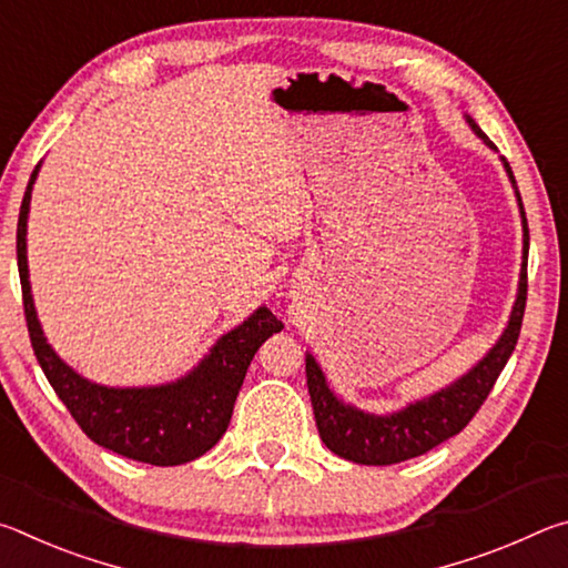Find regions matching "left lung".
<instances>
[{"instance_id":"left-lung-1","label":"left lung","mask_w":568,"mask_h":568,"mask_svg":"<svg viewBox=\"0 0 568 568\" xmlns=\"http://www.w3.org/2000/svg\"><path fill=\"white\" fill-rule=\"evenodd\" d=\"M468 128L474 130L476 138L494 152L496 145L480 132L478 124L470 114H464ZM511 187L516 192L518 215H521L524 230V250H521V273H518V291L516 301L508 315V323L498 341L488 348L474 368H468L464 376L448 383L446 388H438L430 396L406 403V406L390 413H368L353 403H345L338 393L331 388L328 378L315 361L313 353H305V378L307 393H311L315 426L323 444L328 446L335 456L353 464L363 466H390L400 460L423 456L426 450L444 444L450 436L460 434L466 423L476 416L480 403L491 393L496 378L501 376L504 365L511 358L516 348L518 333H521L524 307H526V263H528V223L524 213L521 195H518L516 178L506 158H501Z\"/></svg>"}]
</instances>
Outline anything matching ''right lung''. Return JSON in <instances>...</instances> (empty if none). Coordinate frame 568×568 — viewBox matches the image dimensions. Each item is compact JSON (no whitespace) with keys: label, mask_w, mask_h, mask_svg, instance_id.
<instances>
[{"label":"right lung","mask_w":568,"mask_h":568,"mask_svg":"<svg viewBox=\"0 0 568 568\" xmlns=\"http://www.w3.org/2000/svg\"><path fill=\"white\" fill-rule=\"evenodd\" d=\"M40 168L42 162L27 182L19 207L17 265L27 328L47 381L98 446L150 466H180L200 458L223 438L250 361L273 333L283 331V323L261 305L233 331L220 335L213 348L185 376L160 386H102L80 376L47 343L32 297L27 217Z\"/></svg>","instance_id":"obj_1"}]
</instances>
